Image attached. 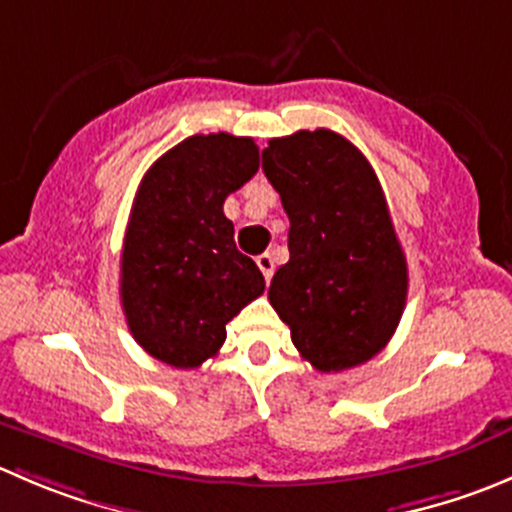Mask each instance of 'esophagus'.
I'll return each instance as SVG.
<instances>
[{"label": "esophagus", "mask_w": 512, "mask_h": 512, "mask_svg": "<svg viewBox=\"0 0 512 512\" xmlns=\"http://www.w3.org/2000/svg\"><path fill=\"white\" fill-rule=\"evenodd\" d=\"M257 267H260V272L265 275V280H270L272 272H275V260H272L270 252H265V255L257 257Z\"/></svg>", "instance_id": "obj_1"}]
</instances>
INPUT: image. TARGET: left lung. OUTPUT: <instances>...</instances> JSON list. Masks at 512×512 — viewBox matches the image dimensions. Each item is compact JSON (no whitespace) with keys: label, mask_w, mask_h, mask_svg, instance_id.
<instances>
[{"label":"left lung","mask_w":512,"mask_h":512,"mask_svg":"<svg viewBox=\"0 0 512 512\" xmlns=\"http://www.w3.org/2000/svg\"><path fill=\"white\" fill-rule=\"evenodd\" d=\"M262 170L290 217V260L272 277L270 305L315 370L362 365L388 345L408 297L375 170L332 130L270 140Z\"/></svg>","instance_id":"1"}]
</instances>
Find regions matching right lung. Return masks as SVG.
<instances>
[{
  "label": "right lung",
  "instance_id": "obj_1",
  "mask_svg": "<svg viewBox=\"0 0 512 512\" xmlns=\"http://www.w3.org/2000/svg\"><path fill=\"white\" fill-rule=\"evenodd\" d=\"M257 167L250 137L217 132L187 137L142 177L124 232L119 297L132 337L167 365L190 370L215 357L227 322L265 292L222 212Z\"/></svg>",
  "mask_w": 512,
  "mask_h": 512
}]
</instances>
